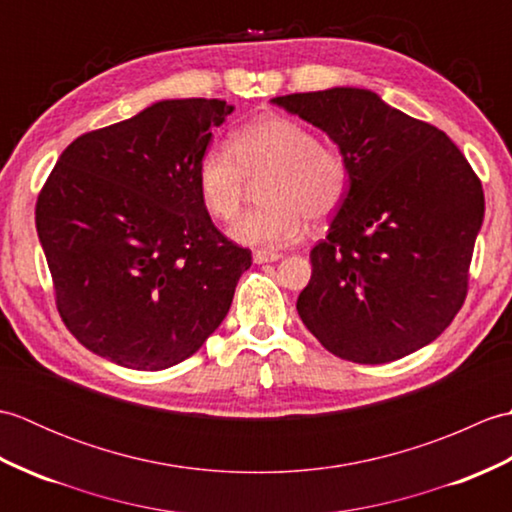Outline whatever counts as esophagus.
Returning <instances> with one entry per match:
<instances>
[{
	"label": "esophagus",
	"mask_w": 512,
	"mask_h": 512,
	"mask_svg": "<svg viewBox=\"0 0 512 512\" xmlns=\"http://www.w3.org/2000/svg\"><path fill=\"white\" fill-rule=\"evenodd\" d=\"M281 257H284V253H279V250H255L253 262L268 264V262H277V259H281Z\"/></svg>",
	"instance_id": "1"
}]
</instances>
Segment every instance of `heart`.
<instances>
[{
	"mask_svg": "<svg viewBox=\"0 0 512 512\" xmlns=\"http://www.w3.org/2000/svg\"><path fill=\"white\" fill-rule=\"evenodd\" d=\"M228 148L232 151L204 149L195 182L209 215L233 222L242 211L246 178L268 173L262 187L266 206L231 228V237L244 246L279 248L299 242L308 217L312 222L330 217L350 191L352 167L343 151L319 143L312 129L290 118H257L237 129Z\"/></svg>",
	"mask_w": 512,
	"mask_h": 512,
	"instance_id": "b5f03b06",
	"label": "heart"
}]
</instances>
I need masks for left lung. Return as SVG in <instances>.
Masks as SVG:
<instances>
[{
	"mask_svg": "<svg viewBox=\"0 0 512 512\" xmlns=\"http://www.w3.org/2000/svg\"><path fill=\"white\" fill-rule=\"evenodd\" d=\"M328 134L352 182L297 310L334 356L378 365L436 341L469 290L484 191L438 127L358 88L273 99Z\"/></svg>",
	"mask_w": 512,
	"mask_h": 512,
	"instance_id": "8db88e82",
	"label": "left lung"
}]
</instances>
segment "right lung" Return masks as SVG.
<instances>
[{"label":"right lung","mask_w":512,"mask_h":512,"mask_svg":"<svg viewBox=\"0 0 512 512\" xmlns=\"http://www.w3.org/2000/svg\"><path fill=\"white\" fill-rule=\"evenodd\" d=\"M233 110L158 101L59 156L35 222L61 319L90 352L158 372L220 328L253 259L211 222L195 171Z\"/></svg>","instance_id":"obj_1"}]
</instances>
